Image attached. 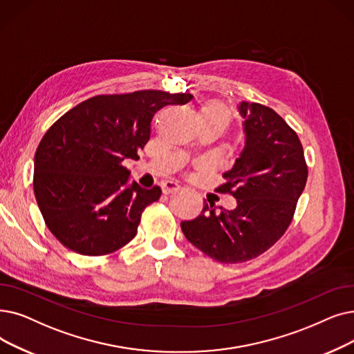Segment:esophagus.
I'll return each mask as SVG.
<instances>
[{"label": "esophagus", "mask_w": 354, "mask_h": 354, "mask_svg": "<svg viewBox=\"0 0 354 354\" xmlns=\"http://www.w3.org/2000/svg\"><path fill=\"white\" fill-rule=\"evenodd\" d=\"M179 189H180V185H179L178 182H175V180H165V182L162 183V191H163L165 195L175 194V192H178Z\"/></svg>", "instance_id": "obj_1"}]
</instances>
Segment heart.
<instances>
[{
    "instance_id": "obj_1",
    "label": "heart",
    "mask_w": 354,
    "mask_h": 354,
    "mask_svg": "<svg viewBox=\"0 0 354 354\" xmlns=\"http://www.w3.org/2000/svg\"><path fill=\"white\" fill-rule=\"evenodd\" d=\"M199 117L218 122L225 129L230 124V121H232V111L221 102H211L204 106L201 113H199Z\"/></svg>"
}]
</instances>
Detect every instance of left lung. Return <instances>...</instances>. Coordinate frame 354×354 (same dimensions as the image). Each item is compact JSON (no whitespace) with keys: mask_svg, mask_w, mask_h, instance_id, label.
Instances as JSON below:
<instances>
[{"mask_svg":"<svg viewBox=\"0 0 354 354\" xmlns=\"http://www.w3.org/2000/svg\"><path fill=\"white\" fill-rule=\"evenodd\" d=\"M244 147L217 188L237 199L234 209L204 204L182 221L185 237L217 262L239 263L265 253L286 232L308 178L297 133L272 109L241 101Z\"/></svg>","mask_w":354,"mask_h":354,"instance_id":"8db88e82","label":"left lung"}]
</instances>
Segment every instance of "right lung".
<instances>
[{
    "label": "right lung",
    "instance_id": "right-lung-1",
    "mask_svg": "<svg viewBox=\"0 0 354 354\" xmlns=\"http://www.w3.org/2000/svg\"><path fill=\"white\" fill-rule=\"evenodd\" d=\"M191 100L155 89L97 95L46 131L35 156L33 188L46 225L65 248L102 256L134 239L142 212L162 189L129 183L130 171L121 162L139 159L156 111Z\"/></svg>",
    "mask_w": 354,
    "mask_h": 354
}]
</instances>
